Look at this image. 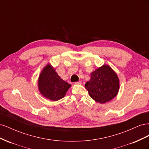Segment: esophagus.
<instances>
[{
  "label": "esophagus",
  "instance_id": "34e87169",
  "mask_svg": "<svg viewBox=\"0 0 149 149\" xmlns=\"http://www.w3.org/2000/svg\"><path fill=\"white\" fill-rule=\"evenodd\" d=\"M74 84H81L82 83H81V81H77V82H75Z\"/></svg>",
  "mask_w": 149,
  "mask_h": 149
}]
</instances>
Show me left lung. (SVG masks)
<instances>
[{"instance_id": "left-lung-1", "label": "left lung", "mask_w": 149, "mask_h": 149, "mask_svg": "<svg viewBox=\"0 0 149 149\" xmlns=\"http://www.w3.org/2000/svg\"><path fill=\"white\" fill-rule=\"evenodd\" d=\"M119 87L118 74L107 65H103L93 71L91 78L85 84L90 97L100 104L114 99L118 94Z\"/></svg>"}]
</instances>
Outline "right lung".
<instances>
[{"instance_id":"right-lung-1","label":"right lung","mask_w":149,"mask_h":149,"mask_svg":"<svg viewBox=\"0 0 149 149\" xmlns=\"http://www.w3.org/2000/svg\"><path fill=\"white\" fill-rule=\"evenodd\" d=\"M71 85L62 79L50 63L42 69L38 79V88L42 95L56 101L64 97Z\"/></svg>"}]
</instances>
